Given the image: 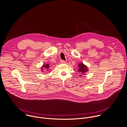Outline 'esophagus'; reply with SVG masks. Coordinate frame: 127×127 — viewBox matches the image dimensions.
Listing matches in <instances>:
<instances>
[{"label": "esophagus", "mask_w": 127, "mask_h": 127, "mask_svg": "<svg viewBox=\"0 0 127 127\" xmlns=\"http://www.w3.org/2000/svg\"><path fill=\"white\" fill-rule=\"evenodd\" d=\"M60 62H61V63H66V62L65 61L63 60H61L60 61Z\"/></svg>", "instance_id": "1"}]
</instances>
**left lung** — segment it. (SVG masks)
I'll return each instance as SVG.
<instances>
[{
	"label": "left lung",
	"instance_id": "8db88e82",
	"mask_svg": "<svg viewBox=\"0 0 127 127\" xmlns=\"http://www.w3.org/2000/svg\"><path fill=\"white\" fill-rule=\"evenodd\" d=\"M78 67H79L78 70V72H79L81 74H83L85 72H86L87 71V67L84 65L83 63H80L78 65ZM81 76L82 75H80Z\"/></svg>",
	"mask_w": 127,
	"mask_h": 127
}]
</instances>
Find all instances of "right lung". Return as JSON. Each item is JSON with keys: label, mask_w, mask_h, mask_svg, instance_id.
<instances>
[{"label": "right lung", "mask_w": 127, "mask_h": 127, "mask_svg": "<svg viewBox=\"0 0 127 127\" xmlns=\"http://www.w3.org/2000/svg\"><path fill=\"white\" fill-rule=\"evenodd\" d=\"M49 64H47V65H44L42 67V71H43V68L44 69H46V70H48L49 69Z\"/></svg>", "instance_id": "add662e5"}]
</instances>
